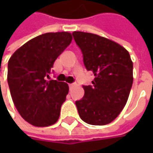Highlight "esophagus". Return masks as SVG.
I'll return each instance as SVG.
<instances>
[{
  "label": "esophagus",
  "instance_id": "1",
  "mask_svg": "<svg viewBox=\"0 0 153 153\" xmlns=\"http://www.w3.org/2000/svg\"><path fill=\"white\" fill-rule=\"evenodd\" d=\"M75 85H76L75 83H71V84H69V88H72V87H74Z\"/></svg>",
  "mask_w": 153,
  "mask_h": 153
}]
</instances>
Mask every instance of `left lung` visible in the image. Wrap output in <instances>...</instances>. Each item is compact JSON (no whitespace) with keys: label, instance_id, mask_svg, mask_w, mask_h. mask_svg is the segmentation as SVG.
<instances>
[{"label":"left lung","instance_id":"left-lung-1","mask_svg":"<svg viewBox=\"0 0 153 153\" xmlns=\"http://www.w3.org/2000/svg\"><path fill=\"white\" fill-rule=\"evenodd\" d=\"M87 71L94 76L92 85H82L84 96L76 101L80 117L92 125L114 120L126 105L133 84V63L119 44L92 33L74 31Z\"/></svg>","mask_w":153,"mask_h":153}]
</instances>
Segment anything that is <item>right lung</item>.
Returning <instances> with one entry per match:
<instances>
[{
    "label": "right lung",
    "mask_w": 153,
    "mask_h": 153,
    "mask_svg": "<svg viewBox=\"0 0 153 153\" xmlns=\"http://www.w3.org/2000/svg\"><path fill=\"white\" fill-rule=\"evenodd\" d=\"M71 40L68 32L42 34L27 42L9 59L7 82L13 101L21 117L34 126H50L59 117L69 87L48 79L56 59Z\"/></svg>",
    "instance_id": "add662e5"
}]
</instances>
